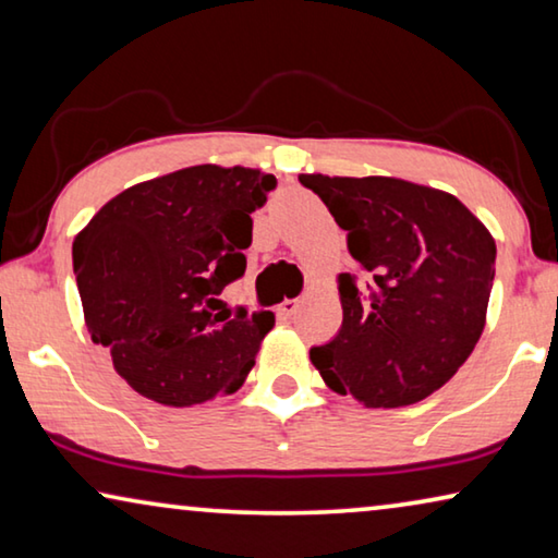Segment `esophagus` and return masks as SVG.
I'll return each mask as SVG.
<instances>
[{
    "instance_id": "obj_1",
    "label": "esophagus",
    "mask_w": 558,
    "mask_h": 558,
    "mask_svg": "<svg viewBox=\"0 0 558 558\" xmlns=\"http://www.w3.org/2000/svg\"><path fill=\"white\" fill-rule=\"evenodd\" d=\"M298 307H301V301H298V298H288V301H282L278 305V315H282V318H290V315L298 313Z\"/></svg>"
}]
</instances>
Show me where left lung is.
Instances as JSON below:
<instances>
[{
    "instance_id": "1",
    "label": "left lung",
    "mask_w": 558,
    "mask_h": 558,
    "mask_svg": "<svg viewBox=\"0 0 558 558\" xmlns=\"http://www.w3.org/2000/svg\"><path fill=\"white\" fill-rule=\"evenodd\" d=\"M371 272L338 278L343 326L311 361L328 388L368 409L434 393L461 368L486 326L496 243L459 197L396 178L301 174Z\"/></svg>"
}]
</instances>
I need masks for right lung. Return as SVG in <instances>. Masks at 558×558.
Instances as JSON below:
<instances>
[{
    "instance_id": "1",
    "label": "right lung",
    "mask_w": 558,
    "mask_h": 558,
    "mask_svg": "<svg viewBox=\"0 0 558 558\" xmlns=\"http://www.w3.org/2000/svg\"><path fill=\"white\" fill-rule=\"evenodd\" d=\"M276 185L240 165H195L128 187L74 238L89 336L140 396L182 409L245 384L276 315L213 311L243 278L251 215Z\"/></svg>"
}]
</instances>
